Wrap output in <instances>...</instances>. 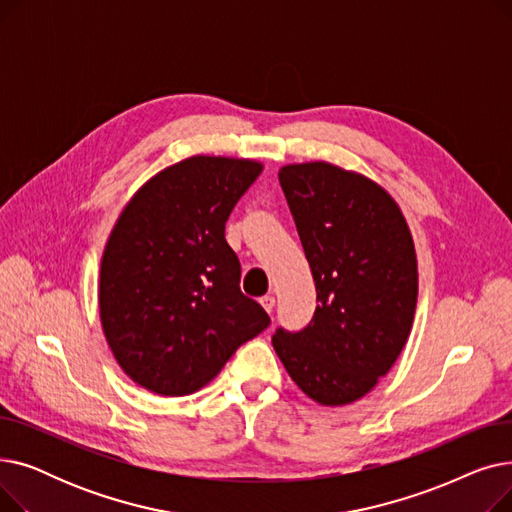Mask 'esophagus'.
Wrapping results in <instances>:
<instances>
[{
	"label": "esophagus",
	"instance_id": "esophagus-1",
	"mask_svg": "<svg viewBox=\"0 0 512 512\" xmlns=\"http://www.w3.org/2000/svg\"><path fill=\"white\" fill-rule=\"evenodd\" d=\"M261 307L267 311V313H272L274 311V307H276V299L272 297V294H267V297H261Z\"/></svg>",
	"mask_w": 512,
	"mask_h": 512
}]
</instances>
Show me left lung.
I'll list each match as a JSON object with an SVG mask.
<instances>
[{"label":"left lung","mask_w":512,"mask_h":512,"mask_svg":"<svg viewBox=\"0 0 512 512\" xmlns=\"http://www.w3.org/2000/svg\"><path fill=\"white\" fill-rule=\"evenodd\" d=\"M309 261L317 307L301 332L272 342L290 378L319 405L365 396L390 371L417 307L413 236L380 184L328 161L278 174Z\"/></svg>","instance_id":"obj_1"}]
</instances>
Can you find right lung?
<instances>
[{"instance_id": "obj_1", "label": "right lung", "mask_w": 512, "mask_h": 512, "mask_svg": "<svg viewBox=\"0 0 512 512\" xmlns=\"http://www.w3.org/2000/svg\"><path fill=\"white\" fill-rule=\"evenodd\" d=\"M263 166L195 155L134 195L107 240L99 315L118 365L161 394H193L222 371L270 315L240 292L226 222Z\"/></svg>"}]
</instances>
